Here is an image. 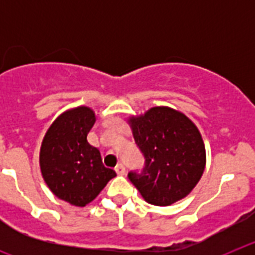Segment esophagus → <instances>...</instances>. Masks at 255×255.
<instances>
[{"label":"esophagus","mask_w":255,"mask_h":255,"mask_svg":"<svg viewBox=\"0 0 255 255\" xmlns=\"http://www.w3.org/2000/svg\"><path fill=\"white\" fill-rule=\"evenodd\" d=\"M115 171H116V172L119 173V175H125L126 168H125V166H124L123 163H119L116 166V167H115Z\"/></svg>","instance_id":"34e87169"}]
</instances>
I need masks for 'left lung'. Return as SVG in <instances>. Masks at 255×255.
Returning <instances> with one entry per match:
<instances>
[{
  "label": "left lung",
  "mask_w": 255,
  "mask_h": 255,
  "mask_svg": "<svg viewBox=\"0 0 255 255\" xmlns=\"http://www.w3.org/2000/svg\"><path fill=\"white\" fill-rule=\"evenodd\" d=\"M130 123L144 167L130 171L128 177L141 197L154 206H170L186 197L206 167V148L197 126L168 107L150 108Z\"/></svg>",
  "instance_id": "left-lung-1"
}]
</instances>
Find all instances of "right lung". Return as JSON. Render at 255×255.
I'll list each match as a JSON object with an SVG mask.
<instances>
[{
	"instance_id": "obj_1",
	"label": "right lung",
	"mask_w": 255,
	"mask_h": 255,
	"mask_svg": "<svg viewBox=\"0 0 255 255\" xmlns=\"http://www.w3.org/2000/svg\"><path fill=\"white\" fill-rule=\"evenodd\" d=\"M96 123L91 108L76 107L61 115L47 131L40 148V170L51 191L73 206L84 207L112 177L100 150L88 143Z\"/></svg>"
}]
</instances>
